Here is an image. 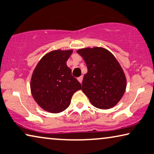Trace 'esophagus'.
I'll return each instance as SVG.
<instances>
[{"label":"esophagus","mask_w":154,"mask_h":154,"mask_svg":"<svg viewBox=\"0 0 154 154\" xmlns=\"http://www.w3.org/2000/svg\"><path fill=\"white\" fill-rule=\"evenodd\" d=\"M77 79H78V81H79L80 83H82V80H83V76H82H82H80V77H78Z\"/></svg>","instance_id":"1"}]
</instances>
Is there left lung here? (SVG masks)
<instances>
[{
    "mask_svg": "<svg viewBox=\"0 0 154 154\" xmlns=\"http://www.w3.org/2000/svg\"><path fill=\"white\" fill-rule=\"evenodd\" d=\"M86 62L82 91L91 103L99 109H109L125 93L126 78L114 56L101 47L86 48L77 51Z\"/></svg>",
    "mask_w": 154,
    "mask_h": 154,
    "instance_id": "obj_1",
    "label": "left lung"
}]
</instances>
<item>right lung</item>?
<instances>
[{
	"mask_svg": "<svg viewBox=\"0 0 154 154\" xmlns=\"http://www.w3.org/2000/svg\"><path fill=\"white\" fill-rule=\"evenodd\" d=\"M72 50H56L40 60L31 79L33 99L45 110L59 113L70 103L72 94L82 89V85L72 75L66 61Z\"/></svg>",
	"mask_w": 154,
	"mask_h": 154,
	"instance_id": "obj_1",
	"label": "right lung"
}]
</instances>
